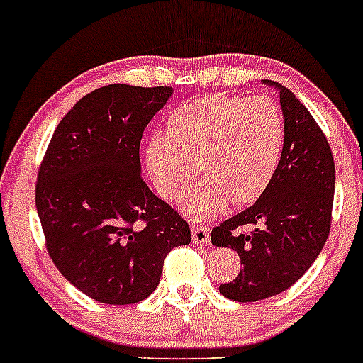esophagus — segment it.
Instances as JSON below:
<instances>
[{
  "instance_id": "34e87169",
  "label": "esophagus",
  "mask_w": 363,
  "mask_h": 363,
  "mask_svg": "<svg viewBox=\"0 0 363 363\" xmlns=\"http://www.w3.org/2000/svg\"><path fill=\"white\" fill-rule=\"evenodd\" d=\"M191 233H192V242L196 243V245H209L211 234L207 227L201 225V223H192Z\"/></svg>"
}]
</instances>
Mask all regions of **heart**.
I'll return each mask as SVG.
<instances>
[{
  "label": "heart",
  "instance_id": "heart-1",
  "mask_svg": "<svg viewBox=\"0 0 363 363\" xmlns=\"http://www.w3.org/2000/svg\"><path fill=\"white\" fill-rule=\"evenodd\" d=\"M285 143L280 107L267 96L207 94L176 107L167 133L150 136L145 163L162 198L184 196L198 174L205 179L184 200L192 218H209L229 203L258 200L278 171Z\"/></svg>",
  "mask_w": 363,
  "mask_h": 363
}]
</instances>
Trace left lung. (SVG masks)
Segmentation results:
<instances>
[{"label":"left lung","instance_id":"1","mask_svg":"<svg viewBox=\"0 0 363 363\" xmlns=\"http://www.w3.org/2000/svg\"><path fill=\"white\" fill-rule=\"evenodd\" d=\"M278 86L285 143L278 171L256 203L211 233V242L238 252L242 269L220 293L234 301H258L296 284L313 265L331 230L335 160L306 105ZM251 226L249 231H243Z\"/></svg>","mask_w":363,"mask_h":363}]
</instances>
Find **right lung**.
I'll use <instances>...</instances> for the list:
<instances>
[{"instance_id": "right-lung-1", "label": "right lung", "mask_w": 363, "mask_h": 363, "mask_svg": "<svg viewBox=\"0 0 363 363\" xmlns=\"http://www.w3.org/2000/svg\"><path fill=\"white\" fill-rule=\"evenodd\" d=\"M171 86L105 85L57 123L38 169L45 247L63 277L101 303L142 301L163 262L191 242L189 223L152 194L140 163L142 134Z\"/></svg>"}]
</instances>
